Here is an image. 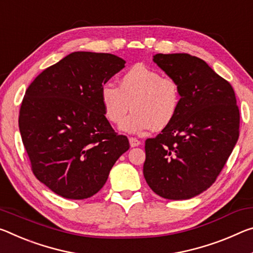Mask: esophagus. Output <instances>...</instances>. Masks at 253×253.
Listing matches in <instances>:
<instances>
[{"label": "esophagus", "mask_w": 253, "mask_h": 253, "mask_svg": "<svg viewBox=\"0 0 253 253\" xmlns=\"http://www.w3.org/2000/svg\"><path fill=\"white\" fill-rule=\"evenodd\" d=\"M129 144L131 147H135V146H138L139 144H141V141H138V139L135 137H129Z\"/></svg>", "instance_id": "34e87169"}]
</instances>
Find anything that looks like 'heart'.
<instances>
[{"instance_id": "heart-1", "label": "heart", "mask_w": 253, "mask_h": 253, "mask_svg": "<svg viewBox=\"0 0 253 253\" xmlns=\"http://www.w3.org/2000/svg\"><path fill=\"white\" fill-rule=\"evenodd\" d=\"M100 94L106 118L117 127L125 123L132 105L133 115L124 125L130 133L169 127L181 105L179 83L143 64L128 69L120 76L118 86L111 82L103 84Z\"/></svg>"}]
</instances>
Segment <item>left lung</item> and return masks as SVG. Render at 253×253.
<instances>
[{
    "label": "left lung",
    "instance_id": "1",
    "mask_svg": "<svg viewBox=\"0 0 253 253\" xmlns=\"http://www.w3.org/2000/svg\"><path fill=\"white\" fill-rule=\"evenodd\" d=\"M153 61L179 83L181 105L173 123L145 141L144 178L163 198L189 199L216 181L238 142L235 93L196 56L156 54Z\"/></svg>",
    "mask_w": 253,
    "mask_h": 253
}]
</instances>
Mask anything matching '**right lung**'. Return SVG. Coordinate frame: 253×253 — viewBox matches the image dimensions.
I'll use <instances>...</instances> for the list:
<instances>
[{"label":"right lung","mask_w":253,"mask_h":253,"mask_svg":"<svg viewBox=\"0 0 253 253\" xmlns=\"http://www.w3.org/2000/svg\"><path fill=\"white\" fill-rule=\"evenodd\" d=\"M125 67L106 53L75 51L43 70L26 91L19 129L35 177L55 194H97L129 148L105 116L101 87Z\"/></svg>","instance_id":"obj_1"}]
</instances>
